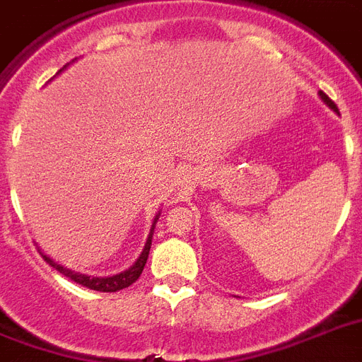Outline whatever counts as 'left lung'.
<instances>
[{
  "instance_id": "1",
  "label": "left lung",
  "mask_w": 362,
  "mask_h": 362,
  "mask_svg": "<svg viewBox=\"0 0 362 362\" xmlns=\"http://www.w3.org/2000/svg\"><path fill=\"white\" fill-rule=\"evenodd\" d=\"M319 96H321V100L325 102V104H327L328 107H330V110H332V112H336V114H338V107H336V104L332 100H330V98H328L327 95H325V93H322V90H319Z\"/></svg>"
}]
</instances>
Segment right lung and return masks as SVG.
<instances>
[{
  "mask_svg": "<svg viewBox=\"0 0 362 362\" xmlns=\"http://www.w3.org/2000/svg\"><path fill=\"white\" fill-rule=\"evenodd\" d=\"M71 62H74V60H71ZM68 66L70 64H66L62 70H59V74L60 71H64ZM59 74H57V76H59ZM159 216H161V211L157 212L156 218H153L150 235H148V239H146L144 248H142V252H140V256L136 258V262H134L129 269H125V272H121V273H115V275H107V277H93V275H85V273L74 272V269H70V267H66L62 266V264H59V262H54L51 256H47L45 252H41V248H40V252L41 256H43V260H45L49 266H52L57 272L66 275L68 279L76 281L77 285L87 286V288H90V291H98V292L123 291V288H127V286H131L132 283L140 277V273L144 272L146 260H148V255H150V248H151V239H153V230H156V224H157V220H159Z\"/></svg>",
  "mask_w": 362,
  "mask_h": 362,
  "instance_id": "1",
  "label": "right lung"
}]
</instances>
